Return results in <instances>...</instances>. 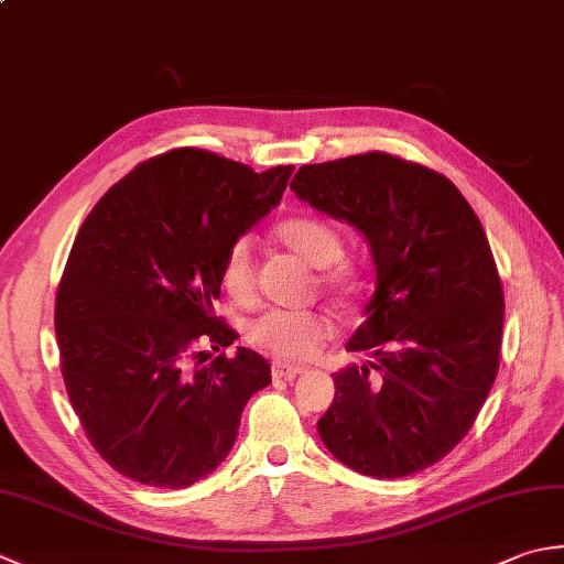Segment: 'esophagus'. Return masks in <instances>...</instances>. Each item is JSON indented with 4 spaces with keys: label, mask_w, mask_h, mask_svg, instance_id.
<instances>
[{
    "label": "esophagus",
    "mask_w": 564,
    "mask_h": 564,
    "mask_svg": "<svg viewBox=\"0 0 564 564\" xmlns=\"http://www.w3.org/2000/svg\"><path fill=\"white\" fill-rule=\"evenodd\" d=\"M305 368L301 366H289V364H281V361H273L271 364V376L275 380H293L295 376H301Z\"/></svg>",
    "instance_id": "34e87169"
}]
</instances>
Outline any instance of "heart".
<instances>
[{
  "mask_svg": "<svg viewBox=\"0 0 564 564\" xmlns=\"http://www.w3.org/2000/svg\"><path fill=\"white\" fill-rule=\"evenodd\" d=\"M279 239L303 257L310 267L325 269L322 283L334 295L349 301L364 289V271L354 261H344V237L322 218H291L281 223ZM223 289L237 303H251L257 295L259 269L254 239L237 237L227 249L220 269ZM332 334V322L315 310H269L249 325V341L285 361H305Z\"/></svg>",
  "mask_w": 564,
  "mask_h": 564,
  "instance_id": "1",
  "label": "heart"
}]
</instances>
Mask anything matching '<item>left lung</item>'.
Segmentation results:
<instances>
[{
	"instance_id": "left-lung-1",
	"label": "left lung",
	"mask_w": 564,
	"mask_h": 564,
	"mask_svg": "<svg viewBox=\"0 0 564 564\" xmlns=\"http://www.w3.org/2000/svg\"><path fill=\"white\" fill-rule=\"evenodd\" d=\"M291 188L370 245L376 293L334 373L319 438L351 470L394 480L448 455L499 370L505 291L482 223L446 176L366 152L305 164Z\"/></svg>"
}]
</instances>
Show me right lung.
I'll use <instances>...</instances> for the list:
<instances>
[{"instance_id": "obj_1", "label": "right lung", "mask_w": 564, "mask_h": 564, "mask_svg": "<svg viewBox=\"0 0 564 564\" xmlns=\"http://www.w3.org/2000/svg\"><path fill=\"white\" fill-rule=\"evenodd\" d=\"M293 166L257 174L196 148L138 164L72 245L55 301L69 402L113 470L184 489L218 467L271 366L215 317L227 249L279 206Z\"/></svg>"}]
</instances>
